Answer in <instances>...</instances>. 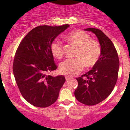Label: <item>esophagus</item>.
Returning a JSON list of instances; mask_svg holds the SVG:
<instances>
[{
    "mask_svg": "<svg viewBox=\"0 0 130 130\" xmlns=\"http://www.w3.org/2000/svg\"><path fill=\"white\" fill-rule=\"evenodd\" d=\"M70 78H71V77H69V76H65V79H66L67 81H69Z\"/></svg>",
    "mask_w": 130,
    "mask_h": 130,
    "instance_id": "34e87169",
    "label": "esophagus"
}]
</instances>
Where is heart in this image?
Listing matches in <instances>:
<instances>
[{
    "mask_svg": "<svg viewBox=\"0 0 130 130\" xmlns=\"http://www.w3.org/2000/svg\"><path fill=\"white\" fill-rule=\"evenodd\" d=\"M68 41L77 46L74 58L65 60L60 64L59 69L62 74L68 76L78 74L84 67L94 66L99 60L101 54L100 44L92 40L91 36L82 31L71 32L65 37ZM50 50L55 58L60 59L63 56V46L60 40H53L50 45Z\"/></svg>",
    "mask_w": 130,
    "mask_h": 130,
    "instance_id": "heart-1",
    "label": "heart"
}]
</instances>
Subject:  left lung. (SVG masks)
I'll return each mask as SVG.
<instances>
[{
	"label": "left lung",
	"instance_id": "obj_1",
	"mask_svg": "<svg viewBox=\"0 0 130 130\" xmlns=\"http://www.w3.org/2000/svg\"><path fill=\"white\" fill-rule=\"evenodd\" d=\"M85 31L95 34L101 54L92 70L76 78L78 87L74 94L81 103L93 106L104 101L112 92L118 80L120 61L113 43L101 30L90 27Z\"/></svg>",
	"mask_w": 130,
	"mask_h": 130
}]
</instances>
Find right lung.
Wrapping results in <instances>:
<instances>
[{"label":"right lung","mask_w":130,"mask_h":130,"mask_svg":"<svg viewBox=\"0 0 130 130\" xmlns=\"http://www.w3.org/2000/svg\"><path fill=\"white\" fill-rule=\"evenodd\" d=\"M39 26L32 29L19 44L13 63V73L23 98L32 105L46 107L55 103L65 82L63 75L46 73L57 69L50 45L69 27Z\"/></svg>","instance_id":"right-lung-1"}]
</instances>
